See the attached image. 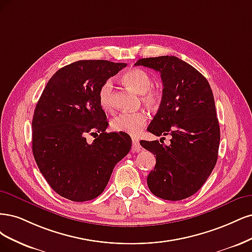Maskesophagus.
I'll return each mask as SVG.
<instances>
[{"instance_id":"obj_1","label":"esophagus","mask_w":252,"mask_h":252,"mask_svg":"<svg viewBox=\"0 0 252 252\" xmlns=\"http://www.w3.org/2000/svg\"><path fill=\"white\" fill-rule=\"evenodd\" d=\"M132 150H133V152H140L141 151L139 140H138L137 138H132Z\"/></svg>"}]
</instances>
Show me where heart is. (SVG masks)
I'll return each mask as SVG.
<instances>
[{
  "mask_svg": "<svg viewBox=\"0 0 252 252\" xmlns=\"http://www.w3.org/2000/svg\"><path fill=\"white\" fill-rule=\"evenodd\" d=\"M125 84L136 93L142 94L141 100L151 109H158L162 101V93L157 89H153V78L150 73L139 68L126 71L124 74ZM113 83L111 79L105 80L98 91V101L103 110L112 108ZM148 123V115L143 111L124 112L114 117L111 121V126L116 132L126 133L128 135L139 134Z\"/></svg>",
  "mask_w": 252,
  "mask_h": 252,
  "instance_id": "b5f03b06",
  "label": "heart"
}]
</instances>
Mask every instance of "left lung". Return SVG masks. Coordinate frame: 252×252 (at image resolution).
I'll use <instances>...</instances> for the list:
<instances>
[{
	"label": "left lung",
	"mask_w": 252,
	"mask_h": 252,
	"mask_svg": "<svg viewBox=\"0 0 252 252\" xmlns=\"http://www.w3.org/2000/svg\"><path fill=\"white\" fill-rule=\"evenodd\" d=\"M135 66L160 73L162 101L148 131L172 137L169 145L140 141L156 155L155 168L148 176L149 189L163 200L186 199L202 188L217 163L220 126L213 91L198 70L176 56L141 59Z\"/></svg>",
	"instance_id": "8db88e82"
}]
</instances>
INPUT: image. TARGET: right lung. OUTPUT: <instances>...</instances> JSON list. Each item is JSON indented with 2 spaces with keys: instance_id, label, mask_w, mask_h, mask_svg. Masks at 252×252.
<instances>
[{
  "instance_id": "add662e5",
  "label": "right lung",
  "mask_w": 252,
  "mask_h": 252,
  "mask_svg": "<svg viewBox=\"0 0 252 252\" xmlns=\"http://www.w3.org/2000/svg\"><path fill=\"white\" fill-rule=\"evenodd\" d=\"M125 63L78 61L61 68L40 95L32 119V152L39 172L60 196L93 200L104 190L113 169L131 150L126 133H107L98 101L101 85ZM88 134H95L93 143Z\"/></svg>"
}]
</instances>
